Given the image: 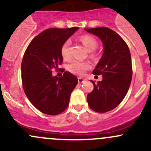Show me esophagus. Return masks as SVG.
<instances>
[{
	"instance_id": "34e87169",
	"label": "esophagus",
	"mask_w": 151,
	"mask_h": 151,
	"mask_svg": "<svg viewBox=\"0 0 151 151\" xmlns=\"http://www.w3.org/2000/svg\"><path fill=\"white\" fill-rule=\"evenodd\" d=\"M85 81H86V80H85V79L82 78V77H79L78 78V83H85Z\"/></svg>"
}]
</instances>
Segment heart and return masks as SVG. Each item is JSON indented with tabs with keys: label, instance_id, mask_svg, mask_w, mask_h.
Returning <instances> with one entry per match:
<instances>
[{
	"label": "heart",
	"instance_id": "heart-1",
	"mask_svg": "<svg viewBox=\"0 0 151 151\" xmlns=\"http://www.w3.org/2000/svg\"><path fill=\"white\" fill-rule=\"evenodd\" d=\"M80 41L84 45L85 48L87 49L88 52H92L91 53V57H95V54L93 53V51L96 50L98 45V42L96 40L95 38L93 36H89V35H85V36H82L80 37ZM70 45H71V42L70 41H66L63 43L62 45L61 50V55L64 60H68L71 58V51H70ZM90 64L86 62H81L78 61V60H74L71 62L68 66V69L69 71L74 74H77V75H82L84 74L85 71L89 69Z\"/></svg>",
	"mask_w": 151,
	"mask_h": 151
}]
</instances>
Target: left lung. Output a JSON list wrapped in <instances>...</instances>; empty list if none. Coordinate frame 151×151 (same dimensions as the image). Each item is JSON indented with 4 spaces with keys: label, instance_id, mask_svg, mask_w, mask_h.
Returning <instances> with one entry per match:
<instances>
[{
    "label": "left lung",
    "instance_id": "obj_1",
    "mask_svg": "<svg viewBox=\"0 0 151 151\" xmlns=\"http://www.w3.org/2000/svg\"><path fill=\"white\" fill-rule=\"evenodd\" d=\"M98 36L103 44V54L93 74H101V81L93 84L87 101L93 110L106 112L115 109L126 96L132 78V58L124 40L108 28H85Z\"/></svg>",
    "mask_w": 151,
    "mask_h": 151
}]
</instances>
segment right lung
<instances>
[{
	"label": "right lung",
	"mask_w": 151,
	"mask_h": 151,
	"mask_svg": "<svg viewBox=\"0 0 151 151\" xmlns=\"http://www.w3.org/2000/svg\"><path fill=\"white\" fill-rule=\"evenodd\" d=\"M78 29H47L31 41L24 54L21 65L24 91L31 104L47 115H58L66 109L78 83L68 71L59 78L52 74V68L58 70L63 62L62 45Z\"/></svg>",
	"instance_id": "1"
}]
</instances>
